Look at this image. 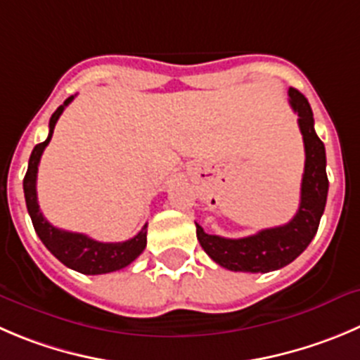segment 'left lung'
<instances>
[{
  "label": "left lung",
  "mask_w": 360,
  "mask_h": 360,
  "mask_svg": "<svg viewBox=\"0 0 360 360\" xmlns=\"http://www.w3.org/2000/svg\"><path fill=\"white\" fill-rule=\"evenodd\" d=\"M288 97L290 105L299 115L306 150L299 210L286 224L262 229L256 235L244 238L208 235L196 222V235L201 248L215 263L228 270L265 274L283 269L302 255L318 231L328 193L325 146L314 132L313 111L307 98L295 88H290Z\"/></svg>",
  "instance_id": "8db88e82"
}]
</instances>
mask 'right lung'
I'll list each match as a JSON object with an SVG mask.
<instances>
[{
  "instance_id": "1",
  "label": "right lung",
  "mask_w": 360,
  "mask_h": 360,
  "mask_svg": "<svg viewBox=\"0 0 360 360\" xmlns=\"http://www.w3.org/2000/svg\"><path fill=\"white\" fill-rule=\"evenodd\" d=\"M74 101V95L68 97L56 111L53 112L49 120V136L44 143L33 148L32 155H30L28 171L24 176V198H26V207H28V214L32 217L33 228H35L37 235L42 240V244L60 259L63 265L68 269L77 270L86 276H97V274H109L115 270L123 269V266L131 265L146 248V226L141 228L138 235L131 240L125 242H98L90 238L88 235L83 233H72V231H65V229L56 228L51 224L46 217L42 215L39 208V201H37V173H39V162L42 157L44 150L49 145L51 138H53L54 125H56L58 118L63 112L70 102Z\"/></svg>"
}]
</instances>
